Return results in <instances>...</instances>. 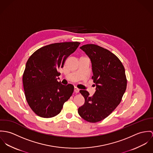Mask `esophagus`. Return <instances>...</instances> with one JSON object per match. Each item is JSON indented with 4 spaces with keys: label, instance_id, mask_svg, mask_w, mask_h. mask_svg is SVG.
<instances>
[{
    "label": "esophagus",
    "instance_id": "esophagus-1",
    "mask_svg": "<svg viewBox=\"0 0 153 153\" xmlns=\"http://www.w3.org/2000/svg\"><path fill=\"white\" fill-rule=\"evenodd\" d=\"M74 91L76 93H79V89L78 88H77V87H74Z\"/></svg>",
    "mask_w": 153,
    "mask_h": 153
}]
</instances>
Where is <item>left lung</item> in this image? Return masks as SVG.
<instances>
[{"label": "left lung", "mask_w": 153, "mask_h": 153, "mask_svg": "<svg viewBox=\"0 0 153 153\" xmlns=\"http://www.w3.org/2000/svg\"><path fill=\"white\" fill-rule=\"evenodd\" d=\"M80 48L90 59L96 88L92 96L86 90H80L85 102L78 113L85 121L96 123L108 117L121 101L127 87L125 69L115 54L103 48L88 44Z\"/></svg>", "instance_id": "1"}]
</instances>
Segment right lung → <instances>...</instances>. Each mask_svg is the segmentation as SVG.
I'll return each instance as SVG.
<instances>
[{
  "instance_id": "add662e5",
  "label": "right lung",
  "mask_w": 153,
  "mask_h": 153,
  "mask_svg": "<svg viewBox=\"0 0 153 153\" xmlns=\"http://www.w3.org/2000/svg\"><path fill=\"white\" fill-rule=\"evenodd\" d=\"M80 43L77 42L53 43L39 49L29 58L23 75V84L28 104L43 118L59 114L64 103L71 96L74 86L57 81L68 56Z\"/></svg>"
}]
</instances>
